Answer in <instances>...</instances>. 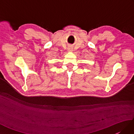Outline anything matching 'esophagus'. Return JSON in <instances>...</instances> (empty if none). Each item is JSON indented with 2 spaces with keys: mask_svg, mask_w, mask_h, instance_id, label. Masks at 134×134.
I'll return each instance as SVG.
<instances>
[{
  "mask_svg": "<svg viewBox=\"0 0 134 134\" xmlns=\"http://www.w3.org/2000/svg\"><path fill=\"white\" fill-rule=\"evenodd\" d=\"M70 51H71V48H69V49Z\"/></svg>",
  "mask_w": 134,
  "mask_h": 134,
  "instance_id": "esophagus-1",
  "label": "esophagus"
}]
</instances>
